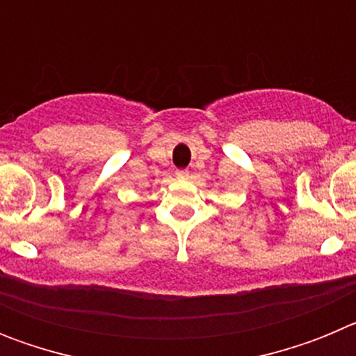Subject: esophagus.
<instances>
[{
	"label": "esophagus",
	"instance_id": "1",
	"mask_svg": "<svg viewBox=\"0 0 356 356\" xmlns=\"http://www.w3.org/2000/svg\"><path fill=\"white\" fill-rule=\"evenodd\" d=\"M188 176H191V171H188V169H178V171H176V178H178V180H187Z\"/></svg>",
	"mask_w": 356,
	"mask_h": 356
}]
</instances>
